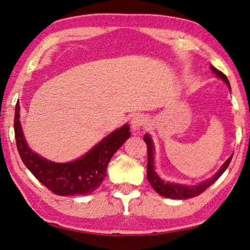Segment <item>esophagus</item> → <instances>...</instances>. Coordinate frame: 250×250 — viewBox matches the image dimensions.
Listing matches in <instances>:
<instances>
[{
    "mask_svg": "<svg viewBox=\"0 0 250 250\" xmlns=\"http://www.w3.org/2000/svg\"><path fill=\"white\" fill-rule=\"evenodd\" d=\"M146 122V118L144 116V114H136L132 118L131 120V128L133 131H137V130H139L142 125H145Z\"/></svg>",
    "mask_w": 250,
    "mask_h": 250,
    "instance_id": "1",
    "label": "esophagus"
}]
</instances>
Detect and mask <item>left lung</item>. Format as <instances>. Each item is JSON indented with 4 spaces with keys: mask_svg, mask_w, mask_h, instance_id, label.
Masks as SVG:
<instances>
[{
    "mask_svg": "<svg viewBox=\"0 0 250 250\" xmlns=\"http://www.w3.org/2000/svg\"><path fill=\"white\" fill-rule=\"evenodd\" d=\"M211 70L213 73H216L217 77H219L221 80H224L226 82V84H227L229 86V89H230V83H229L227 77H226L221 71L213 68V66H211ZM145 141L146 145V149H148V166H146V178H148V181L150 182V185H151V187L156 190L160 196L166 197V198H171V199H189V198L199 196L200 193H203L206 189L210 187L213 182L223 175L225 170L228 168V166L230 164L233 156V154H231V156L226 160L225 164L221 166L220 170L216 173L215 176L210 178L209 180L201 182L199 185L186 186V185H179V184H171V182L162 180L161 178L157 175L156 170H154L153 144L149 134H146L145 136Z\"/></svg>",
    "mask_w": 250,
    "mask_h": 250,
    "instance_id": "8db88e82",
    "label": "left lung"
}]
</instances>
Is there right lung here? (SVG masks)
Returning a JSON list of instances; mask_svg holds the SVG:
<instances>
[{
    "instance_id": "right-lung-1",
    "label": "right lung",
    "mask_w": 250,
    "mask_h": 250,
    "mask_svg": "<svg viewBox=\"0 0 250 250\" xmlns=\"http://www.w3.org/2000/svg\"><path fill=\"white\" fill-rule=\"evenodd\" d=\"M129 125H125L94 146L78 160L58 164L33 152L26 145L20 124V104L15 105L14 133L18 151L23 164L33 176L59 196H82L93 192L106 175V166L114 152L130 137Z\"/></svg>"
}]
</instances>
